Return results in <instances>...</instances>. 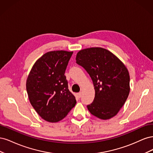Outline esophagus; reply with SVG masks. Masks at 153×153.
I'll return each instance as SVG.
<instances>
[{"mask_svg":"<svg viewBox=\"0 0 153 153\" xmlns=\"http://www.w3.org/2000/svg\"><path fill=\"white\" fill-rule=\"evenodd\" d=\"M78 98H81V97H82V92H78Z\"/></svg>","mask_w":153,"mask_h":153,"instance_id":"1","label":"esophagus"}]
</instances>
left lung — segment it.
I'll return each instance as SVG.
<instances>
[{"mask_svg":"<svg viewBox=\"0 0 153 153\" xmlns=\"http://www.w3.org/2000/svg\"><path fill=\"white\" fill-rule=\"evenodd\" d=\"M76 62L84 68L93 82L94 101L87 107L101 119L116 115L129 93V75L124 64L110 51L100 47L80 50Z\"/></svg>","mask_w":153,"mask_h":153,"instance_id":"left-lung-1","label":"left lung"}]
</instances>
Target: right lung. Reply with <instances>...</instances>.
<instances>
[{
	"label": "right lung",
	"mask_w": 153,
	"mask_h": 153,
	"mask_svg": "<svg viewBox=\"0 0 153 153\" xmlns=\"http://www.w3.org/2000/svg\"><path fill=\"white\" fill-rule=\"evenodd\" d=\"M73 52L52 51L32 66L26 82L29 101L39 116L50 123L65 117L76 103L64 75Z\"/></svg>",
	"instance_id": "right-lung-1"
}]
</instances>
